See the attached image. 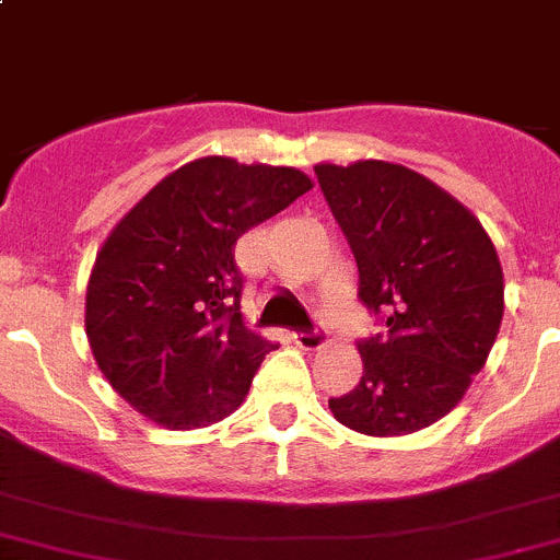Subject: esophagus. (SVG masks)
I'll return each instance as SVG.
<instances>
[{"mask_svg":"<svg viewBox=\"0 0 560 560\" xmlns=\"http://www.w3.org/2000/svg\"><path fill=\"white\" fill-rule=\"evenodd\" d=\"M292 339H295V345L303 347V350H314V347H319V341H323V330H319L317 325H312L308 330H295Z\"/></svg>","mask_w":560,"mask_h":560,"instance_id":"34e87169","label":"esophagus"}]
</instances>
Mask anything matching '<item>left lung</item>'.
Returning a JSON list of instances; mask_svg holds the SVG:
<instances>
[{"mask_svg": "<svg viewBox=\"0 0 560 560\" xmlns=\"http://www.w3.org/2000/svg\"><path fill=\"white\" fill-rule=\"evenodd\" d=\"M358 265V298L383 334L358 341L363 374L328 399L361 435H410L481 372L503 319V270L485 226L452 194L385 161L314 166Z\"/></svg>", "mask_w": 560, "mask_h": 560, "instance_id": "left-lung-1", "label": "left lung"}]
</instances>
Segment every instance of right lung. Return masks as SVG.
<instances>
[{
	"label": "right lung",
	"instance_id": "1",
	"mask_svg": "<svg viewBox=\"0 0 560 560\" xmlns=\"http://www.w3.org/2000/svg\"><path fill=\"white\" fill-rule=\"evenodd\" d=\"M312 188L292 166L191 161L103 243L86 287V339L112 388L166 430L230 416L273 341L243 325L235 243Z\"/></svg>",
	"mask_w": 560,
	"mask_h": 560
}]
</instances>
